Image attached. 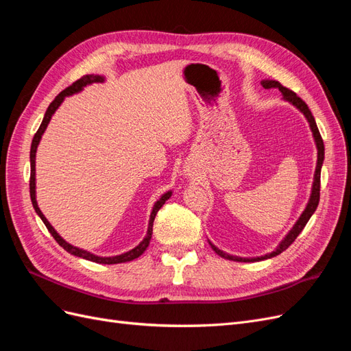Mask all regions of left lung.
I'll use <instances>...</instances> for the list:
<instances>
[{
	"mask_svg": "<svg viewBox=\"0 0 351 351\" xmlns=\"http://www.w3.org/2000/svg\"><path fill=\"white\" fill-rule=\"evenodd\" d=\"M262 86L265 89H271V88H277L281 93H282V99L290 102L291 105H294V107L299 110L304 117L307 123H309V127L312 130V134H313V139H315V145H316V149H317V161H316V168H315V174H313V184H312V193H311V197H309V202H307V205L303 210V214L300 215V218L297 219L295 224L293 226V228L289 231V234H287L281 243L277 246V249H275L274 252L271 253H267L265 256H256V258H240V256H232V254H228L226 252L219 250L215 244H210L212 250H214L217 254H219L221 258L224 259H228V261H236V262H259V261H263V259H269V258H274L277 256V254L282 253L285 249H289L290 244L297 239V236L300 234L302 230L304 228V226L307 224V221L311 219V217L313 215V212L316 210L317 208V204H319V192H321V168H322V164H324V158H325V147H324V141L321 137V133L319 130H317V125H316V121L313 119V115L309 110V107L304 104V101L302 98L297 97V95L290 90L284 88L282 84L277 80H262L261 82Z\"/></svg>",
	"mask_w": 351,
	"mask_h": 351,
	"instance_id": "1",
	"label": "left lung"
}]
</instances>
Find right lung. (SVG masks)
Segmentation results:
<instances>
[{
    "label": "right lung",
    "instance_id": "add662e5",
    "mask_svg": "<svg viewBox=\"0 0 351 351\" xmlns=\"http://www.w3.org/2000/svg\"><path fill=\"white\" fill-rule=\"evenodd\" d=\"M104 80H105V77H104V76H99V74H86V76H83L82 79L76 80V82H74V83L71 84V86H69L67 89L62 90L60 95H57L56 99L49 104V107H48V110H47V112H45V115H44V120H42V123H40V125H39V129H38V132H36V134H35V137H34V141H32V146H30V183H29V186H30L32 205H34V208H35V210H36V214L40 217V219L44 221V224H45V227L48 228V231L51 232V236L56 239V241L60 244V246H61L62 249L67 250L70 254H74V256H77V258H83V259H86V261H92V262H97V263H104V265H112V263L130 262V261H133V259H136V258H139L141 254L146 250V247L149 246V241H151V239H152L154 219H155V217H156V214H158V210L162 208V205L165 204V202H167L169 197H171V195H173L171 190H168L167 193H164L161 197H159V199L155 202V205H154L152 212H151L149 226H147L146 236H145V239H143L139 244H137V246H136L134 249H132V250H129V252H125V253H121V254H117V256H97V254H93V253H90V252H88V250H83V249H80V247H76V246H73V244L67 243V241H66L64 239H62V237L58 234V232L54 230V227H52V226L49 224V221L45 218L44 214H42V210H40L39 206H38V202H36V178H35V171H36V169H35L36 149H38V145H39V142H40V139H42V134H44V132L47 130V127H48V124H49V121H51V117L54 115V112L58 110V107L62 104V101H64L66 97H71V95H74V93L82 92L83 88H86L88 84L99 83V82H104Z\"/></svg>",
    "mask_w": 351,
    "mask_h": 351
}]
</instances>
